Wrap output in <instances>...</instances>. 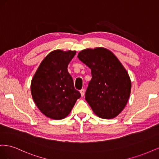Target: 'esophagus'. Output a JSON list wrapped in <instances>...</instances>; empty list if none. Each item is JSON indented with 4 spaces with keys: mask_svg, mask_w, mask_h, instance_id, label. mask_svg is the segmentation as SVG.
Returning a JSON list of instances; mask_svg holds the SVG:
<instances>
[{
    "mask_svg": "<svg viewBox=\"0 0 159 159\" xmlns=\"http://www.w3.org/2000/svg\"><path fill=\"white\" fill-rule=\"evenodd\" d=\"M80 93H81V97H84V95L85 94V89H82L80 90Z\"/></svg>",
    "mask_w": 159,
    "mask_h": 159,
    "instance_id": "esophagus-1",
    "label": "esophagus"
}]
</instances>
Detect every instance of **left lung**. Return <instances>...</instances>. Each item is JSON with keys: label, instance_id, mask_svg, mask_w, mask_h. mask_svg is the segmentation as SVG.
Returning a JSON list of instances; mask_svg holds the SVG:
<instances>
[{"label": "left lung", "instance_id": "8db88e82", "mask_svg": "<svg viewBox=\"0 0 159 159\" xmlns=\"http://www.w3.org/2000/svg\"><path fill=\"white\" fill-rule=\"evenodd\" d=\"M78 57L91 70L92 79L86 90L85 100L93 113L102 119L117 117L131 94L128 72L113 53L103 47L83 50Z\"/></svg>", "mask_w": 159, "mask_h": 159}]
</instances>
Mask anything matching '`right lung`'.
Returning <instances> with one entry per match:
<instances>
[{
  "label": "right lung",
  "mask_w": 159,
  "mask_h": 159,
  "mask_svg": "<svg viewBox=\"0 0 159 159\" xmlns=\"http://www.w3.org/2000/svg\"><path fill=\"white\" fill-rule=\"evenodd\" d=\"M75 53V50L51 52L42 61L32 79V99L47 117L64 119L81 97L68 71V64Z\"/></svg>",
  "instance_id": "right-lung-1"
}]
</instances>
